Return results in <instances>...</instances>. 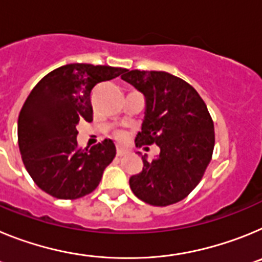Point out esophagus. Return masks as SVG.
<instances>
[{"label": "esophagus", "instance_id": "34e87169", "mask_svg": "<svg viewBox=\"0 0 262 262\" xmlns=\"http://www.w3.org/2000/svg\"><path fill=\"white\" fill-rule=\"evenodd\" d=\"M126 154H127V151L126 149H123V148H118L117 149V156L122 157V156H124Z\"/></svg>", "mask_w": 262, "mask_h": 262}]
</instances>
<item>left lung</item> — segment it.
Here are the masks:
<instances>
[{
  "label": "left lung",
  "mask_w": 262,
  "mask_h": 262,
  "mask_svg": "<svg viewBox=\"0 0 262 262\" xmlns=\"http://www.w3.org/2000/svg\"><path fill=\"white\" fill-rule=\"evenodd\" d=\"M122 80L145 101L136 147L156 144L160 154L129 177V187L143 202L168 206L180 202L200 184L214 151V123L207 106L191 85L168 72L126 71Z\"/></svg>",
  "instance_id": "left-lung-1"
}]
</instances>
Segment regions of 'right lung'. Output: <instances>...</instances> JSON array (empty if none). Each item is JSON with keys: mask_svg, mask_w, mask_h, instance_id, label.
Returning <instances> with one entry per match:
<instances>
[{"mask_svg": "<svg viewBox=\"0 0 262 262\" xmlns=\"http://www.w3.org/2000/svg\"><path fill=\"white\" fill-rule=\"evenodd\" d=\"M124 71L67 64L31 90L18 118V145L27 172L41 190L59 200H77L98 186L117 149L110 139L80 149L77 126L80 120L93 119L92 89Z\"/></svg>", "mask_w": 262, "mask_h": 262, "instance_id": "right-lung-1", "label": "right lung"}]
</instances>
